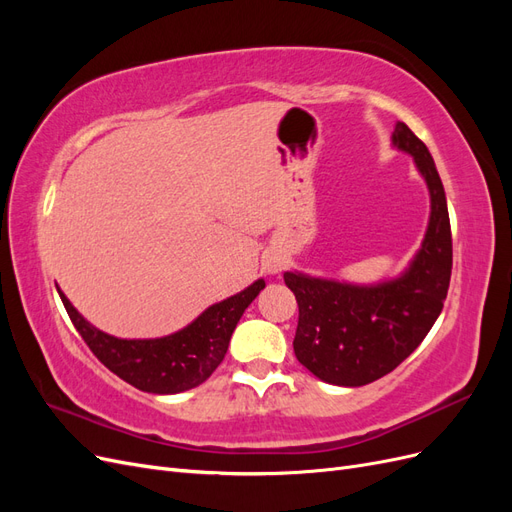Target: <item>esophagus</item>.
<instances>
[{
  "label": "esophagus",
  "instance_id": "obj_1",
  "mask_svg": "<svg viewBox=\"0 0 512 512\" xmlns=\"http://www.w3.org/2000/svg\"><path fill=\"white\" fill-rule=\"evenodd\" d=\"M282 267H284L282 258H277V256H269V258L265 260V269H267V273H280V271H282Z\"/></svg>",
  "mask_w": 512,
  "mask_h": 512
}]
</instances>
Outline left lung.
<instances>
[{
	"instance_id": "obj_1",
	"label": "left lung",
	"mask_w": 512,
	"mask_h": 512,
	"mask_svg": "<svg viewBox=\"0 0 512 512\" xmlns=\"http://www.w3.org/2000/svg\"><path fill=\"white\" fill-rule=\"evenodd\" d=\"M393 145L414 158L431 198L425 239L410 267L395 280L371 286L284 273L299 303L294 354L329 384L363 386L408 359L438 320L451 284V220L438 168L404 121H397Z\"/></svg>"
}]
</instances>
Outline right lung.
I'll list each match as a JSON object with an SVG mask.
<instances>
[{
	"label": "right lung",
	"instance_id": "obj_1",
	"mask_svg": "<svg viewBox=\"0 0 512 512\" xmlns=\"http://www.w3.org/2000/svg\"><path fill=\"white\" fill-rule=\"evenodd\" d=\"M265 288V280L207 307L188 327L158 339H119L89 324L64 292L66 312L98 361L138 391L175 395L203 384L218 365L230 344L239 318Z\"/></svg>",
	"mask_w": 512,
	"mask_h": 512
}]
</instances>
